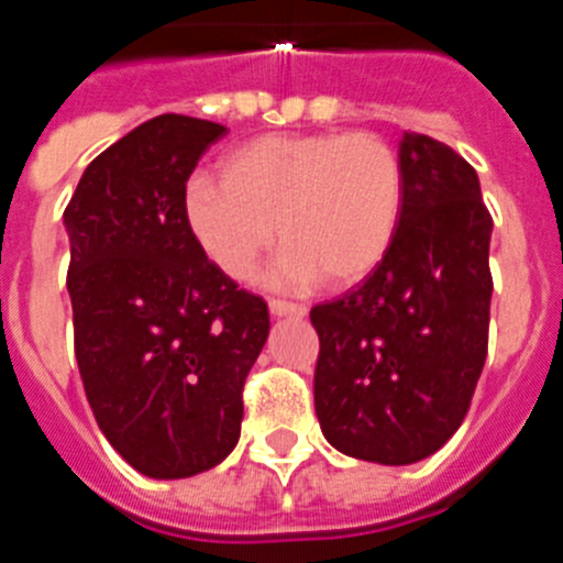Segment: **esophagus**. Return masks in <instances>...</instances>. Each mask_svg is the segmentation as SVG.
<instances>
[{
  "label": "esophagus",
  "instance_id": "obj_1",
  "mask_svg": "<svg viewBox=\"0 0 563 563\" xmlns=\"http://www.w3.org/2000/svg\"><path fill=\"white\" fill-rule=\"evenodd\" d=\"M271 312L273 316L301 318V316H307V307L296 305V301H285V298H271Z\"/></svg>",
  "mask_w": 563,
  "mask_h": 563
}]
</instances>
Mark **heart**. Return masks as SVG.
<instances>
[{
  "label": "heart",
  "mask_w": 563,
  "mask_h": 563,
  "mask_svg": "<svg viewBox=\"0 0 563 563\" xmlns=\"http://www.w3.org/2000/svg\"><path fill=\"white\" fill-rule=\"evenodd\" d=\"M402 208V168L375 132L267 134L191 177L183 211L206 256L247 278L278 236L282 285H355L383 262Z\"/></svg>",
  "instance_id": "obj_1"
}]
</instances>
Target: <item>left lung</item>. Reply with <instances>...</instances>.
<instances>
[{
	"label": "left lung",
	"instance_id": "8db88e82",
	"mask_svg": "<svg viewBox=\"0 0 563 563\" xmlns=\"http://www.w3.org/2000/svg\"><path fill=\"white\" fill-rule=\"evenodd\" d=\"M402 208L380 265L310 321L316 415L341 454L411 465L471 409L487 357L494 220L474 166L429 134L400 141Z\"/></svg>",
	"mask_w": 563,
	"mask_h": 563
}]
</instances>
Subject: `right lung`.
Wrapping results in <instances>:
<instances>
[{
  "mask_svg": "<svg viewBox=\"0 0 563 563\" xmlns=\"http://www.w3.org/2000/svg\"><path fill=\"white\" fill-rule=\"evenodd\" d=\"M222 123L157 114L89 163L64 208L73 343L89 409L141 474L220 465L242 431V389L267 341V301L194 239L188 177Z\"/></svg>",
  "mask_w": 563,
  "mask_h": 563,
  "instance_id": "1",
  "label": "right lung"
}]
</instances>
